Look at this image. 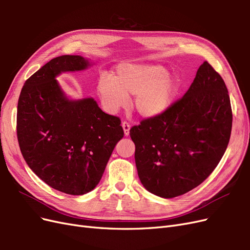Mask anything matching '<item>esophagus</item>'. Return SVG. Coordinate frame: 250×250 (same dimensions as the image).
Here are the masks:
<instances>
[{
	"label": "esophagus",
	"mask_w": 250,
	"mask_h": 250,
	"mask_svg": "<svg viewBox=\"0 0 250 250\" xmlns=\"http://www.w3.org/2000/svg\"><path fill=\"white\" fill-rule=\"evenodd\" d=\"M122 127L124 129V133L125 135H128L129 134V130H130V124L127 122V121H124V122L122 123Z\"/></svg>",
	"instance_id": "esophagus-1"
}]
</instances>
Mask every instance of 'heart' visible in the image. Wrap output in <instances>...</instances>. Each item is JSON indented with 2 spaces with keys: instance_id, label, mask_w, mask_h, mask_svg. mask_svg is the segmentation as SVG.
I'll use <instances>...</instances> for the list:
<instances>
[{
  "instance_id": "heart-1",
  "label": "heart",
  "mask_w": 250,
  "mask_h": 250,
  "mask_svg": "<svg viewBox=\"0 0 250 250\" xmlns=\"http://www.w3.org/2000/svg\"><path fill=\"white\" fill-rule=\"evenodd\" d=\"M181 81L162 64H120L113 78L103 75L97 92L110 112L125 107L128 97L135 96L133 106L144 118H155L167 111L179 93Z\"/></svg>"
}]
</instances>
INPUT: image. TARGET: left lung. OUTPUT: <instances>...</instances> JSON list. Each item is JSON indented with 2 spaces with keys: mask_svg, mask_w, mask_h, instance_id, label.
Masks as SVG:
<instances>
[{
  "mask_svg": "<svg viewBox=\"0 0 250 250\" xmlns=\"http://www.w3.org/2000/svg\"><path fill=\"white\" fill-rule=\"evenodd\" d=\"M232 112L224 80L204 62L190 88L163 115L130 129L142 185L173 198L198 187L228 148Z\"/></svg>",
  "mask_w": 250,
  "mask_h": 250,
  "instance_id": "1",
  "label": "left lung"
}]
</instances>
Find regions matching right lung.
Listing matches in <instances>:
<instances>
[{"label": "right lung", "instance_id": "obj_1", "mask_svg": "<svg viewBox=\"0 0 250 250\" xmlns=\"http://www.w3.org/2000/svg\"><path fill=\"white\" fill-rule=\"evenodd\" d=\"M88 65L78 55L53 58L26 80L18 103V141L26 163L48 186L70 195L94 190L124 137L120 118L92 98L72 101L60 89V73Z\"/></svg>", "mask_w": 250, "mask_h": 250}]
</instances>
